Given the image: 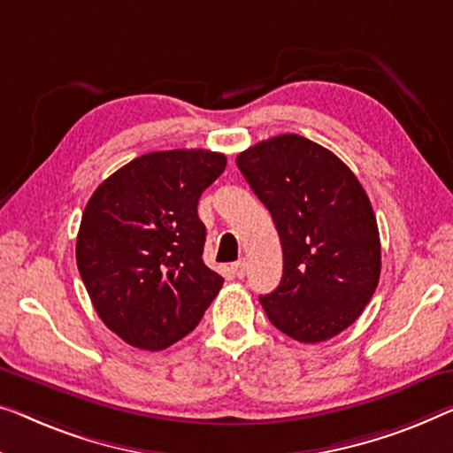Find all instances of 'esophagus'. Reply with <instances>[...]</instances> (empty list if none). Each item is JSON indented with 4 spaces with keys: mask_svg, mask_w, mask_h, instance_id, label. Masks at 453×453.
Segmentation results:
<instances>
[{
    "mask_svg": "<svg viewBox=\"0 0 453 453\" xmlns=\"http://www.w3.org/2000/svg\"><path fill=\"white\" fill-rule=\"evenodd\" d=\"M246 260L244 258H242V260H238V262H234V265H232V273L235 274V276H238V279H244V276H246Z\"/></svg>",
    "mask_w": 453,
    "mask_h": 453,
    "instance_id": "1",
    "label": "esophagus"
}]
</instances>
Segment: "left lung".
I'll list each match as a JSON object with an SVG mask.
<instances>
[{"instance_id": "1", "label": "left lung", "mask_w": 453, "mask_h": 453, "mask_svg": "<svg viewBox=\"0 0 453 453\" xmlns=\"http://www.w3.org/2000/svg\"><path fill=\"white\" fill-rule=\"evenodd\" d=\"M235 165L280 235V285L260 296L270 323L303 343L342 334L380 279L376 215L360 180L332 150L296 134L258 142Z\"/></svg>"}]
</instances>
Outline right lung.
Returning a JSON list of instances; mask_svg holds the SVG:
<instances>
[{
    "mask_svg": "<svg viewBox=\"0 0 453 453\" xmlns=\"http://www.w3.org/2000/svg\"><path fill=\"white\" fill-rule=\"evenodd\" d=\"M224 154L162 150L134 158L91 195L77 266L97 315L134 348L158 352L199 326L224 279L203 262L201 193Z\"/></svg>",
    "mask_w": 453,
    "mask_h": 453,
    "instance_id": "right-lung-1",
    "label": "right lung"
}]
</instances>
